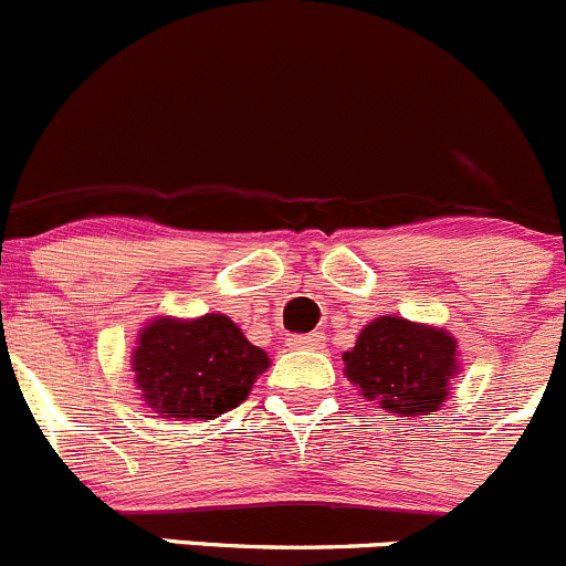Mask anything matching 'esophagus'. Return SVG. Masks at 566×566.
<instances>
[{
	"label": "esophagus",
	"mask_w": 566,
	"mask_h": 566,
	"mask_svg": "<svg viewBox=\"0 0 566 566\" xmlns=\"http://www.w3.org/2000/svg\"><path fill=\"white\" fill-rule=\"evenodd\" d=\"M289 344L294 349H322L324 335L322 333H307V335H291Z\"/></svg>",
	"instance_id": "obj_1"
}]
</instances>
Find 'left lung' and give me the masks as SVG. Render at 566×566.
<instances>
[{
  "label": "left lung",
  "instance_id": "obj_1",
  "mask_svg": "<svg viewBox=\"0 0 566 566\" xmlns=\"http://www.w3.org/2000/svg\"><path fill=\"white\" fill-rule=\"evenodd\" d=\"M344 366L368 401L401 418L434 416L460 371L454 335L401 316L368 322L344 352Z\"/></svg>",
  "mask_w": 566,
  "mask_h": 566
}]
</instances>
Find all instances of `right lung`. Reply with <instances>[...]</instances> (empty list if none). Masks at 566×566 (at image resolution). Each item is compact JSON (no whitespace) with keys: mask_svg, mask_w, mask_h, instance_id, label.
<instances>
[{"mask_svg":"<svg viewBox=\"0 0 566 566\" xmlns=\"http://www.w3.org/2000/svg\"><path fill=\"white\" fill-rule=\"evenodd\" d=\"M132 366L150 410L165 418L211 421L248 399L255 379L270 368V357L231 318L206 313L200 318L159 316L145 324Z\"/></svg>","mask_w":566,"mask_h":566,"instance_id":"add662e5","label":"right lung"}]
</instances>
